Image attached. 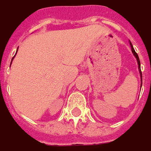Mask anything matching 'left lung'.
<instances>
[{"label": "left lung", "instance_id": "obj_1", "mask_svg": "<svg viewBox=\"0 0 151 151\" xmlns=\"http://www.w3.org/2000/svg\"><path fill=\"white\" fill-rule=\"evenodd\" d=\"M130 46H131V47H132V53H133V55H134V56L137 58V62H138V65H139V72H140V76L142 77V72H141V70H140V61H139V56H138V55H137V53L135 51L134 48L132 47V44L131 43V42H130ZM141 86H142V84H141Z\"/></svg>", "mask_w": 151, "mask_h": 151}]
</instances>
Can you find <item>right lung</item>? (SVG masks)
Returning <instances> with one entry per match:
<instances>
[{"label":"right lung","mask_w":151,"mask_h":151,"mask_svg":"<svg viewBox=\"0 0 151 151\" xmlns=\"http://www.w3.org/2000/svg\"><path fill=\"white\" fill-rule=\"evenodd\" d=\"M12 59H13V58H12ZM11 63H12V62H11Z\"/></svg>","instance_id":"add662e5"}]
</instances>
